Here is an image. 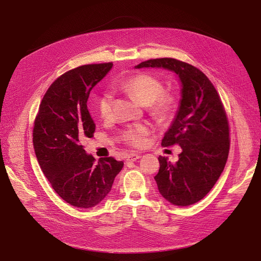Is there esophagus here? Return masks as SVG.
Segmentation results:
<instances>
[{
  "label": "esophagus",
  "instance_id": "1",
  "mask_svg": "<svg viewBox=\"0 0 261 261\" xmlns=\"http://www.w3.org/2000/svg\"><path fill=\"white\" fill-rule=\"evenodd\" d=\"M142 155L140 154V153H129L127 156H126V159H127V161H130V162H134V161H137L138 159H140Z\"/></svg>",
  "mask_w": 261,
  "mask_h": 261
}]
</instances>
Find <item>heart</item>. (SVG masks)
<instances>
[{"mask_svg": "<svg viewBox=\"0 0 261 261\" xmlns=\"http://www.w3.org/2000/svg\"><path fill=\"white\" fill-rule=\"evenodd\" d=\"M118 88L137 99L143 106H147L150 114L158 120L165 121L171 118L176 109L177 100L174 94L162 92L163 83L149 73H139L120 81ZM113 97L106 92L97 100V110L99 116L108 119L112 114ZM148 129L142 124L133 126L122 132V139L128 144L140 147L145 142V135Z\"/></svg>", "mask_w": 261, "mask_h": 261, "instance_id": "b5f03b06", "label": "heart"}]
</instances>
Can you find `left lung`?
<instances>
[{"label": "left lung", "mask_w": 261, "mask_h": 261, "mask_svg": "<svg viewBox=\"0 0 261 261\" xmlns=\"http://www.w3.org/2000/svg\"><path fill=\"white\" fill-rule=\"evenodd\" d=\"M164 68L181 83V99L162 146L178 144L182 151L172 163L159 156L154 180L160 194L175 206L193 205L220 178L229 152V127L221 98L206 74L175 59L149 60L135 68Z\"/></svg>", "instance_id": "8db88e82"}]
</instances>
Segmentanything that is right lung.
Here are the masks:
<instances>
[{
    "label": "right lung",
    "mask_w": 261,
    "mask_h": 261,
    "mask_svg": "<svg viewBox=\"0 0 261 261\" xmlns=\"http://www.w3.org/2000/svg\"><path fill=\"white\" fill-rule=\"evenodd\" d=\"M112 67L84 65L62 74L44 94L34 122L33 144L42 173L73 207L92 208L102 201L123 166L112 156L95 163L81 145L96 129L87 109L90 90Z\"/></svg>",
    "instance_id": "obj_1"
}]
</instances>
